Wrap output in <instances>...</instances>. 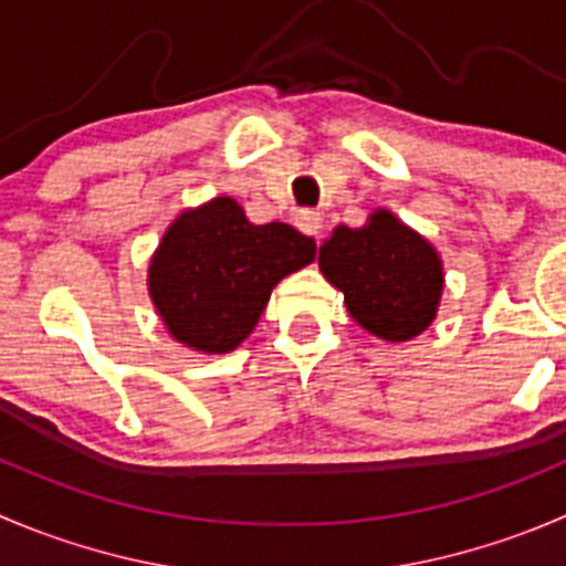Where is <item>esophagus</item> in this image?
<instances>
[{
    "mask_svg": "<svg viewBox=\"0 0 566 566\" xmlns=\"http://www.w3.org/2000/svg\"><path fill=\"white\" fill-rule=\"evenodd\" d=\"M295 223H298L301 232L312 234V238H321V229H323V216L315 210H301L295 216Z\"/></svg>",
    "mask_w": 566,
    "mask_h": 566,
    "instance_id": "1",
    "label": "esophagus"
}]
</instances>
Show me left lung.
I'll return each instance as SVG.
<instances>
[{
  "instance_id": "left-lung-1",
  "label": "left lung",
  "mask_w": 566,
  "mask_h": 566,
  "mask_svg": "<svg viewBox=\"0 0 566 566\" xmlns=\"http://www.w3.org/2000/svg\"><path fill=\"white\" fill-rule=\"evenodd\" d=\"M317 265L343 290L350 317L387 343L417 337L437 317L446 282L440 254L389 210L373 212L361 229H334Z\"/></svg>"
}]
</instances>
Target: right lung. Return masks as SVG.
<instances>
[{
  "instance_id": "add662e5",
  "label": "right lung",
  "mask_w": 566,
  "mask_h": 566,
  "mask_svg": "<svg viewBox=\"0 0 566 566\" xmlns=\"http://www.w3.org/2000/svg\"><path fill=\"white\" fill-rule=\"evenodd\" d=\"M315 240L287 223H251L229 196L185 210L149 265V295L188 348L229 354L260 321L271 290L315 260Z\"/></svg>"
}]
</instances>
